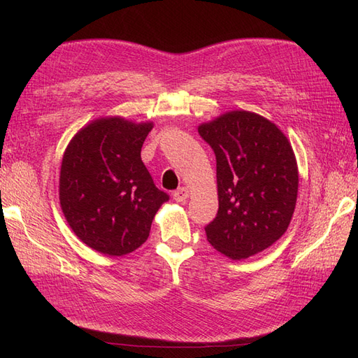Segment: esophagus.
Here are the masks:
<instances>
[{
	"mask_svg": "<svg viewBox=\"0 0 358 358\" xmlns=\"http://www.w3.org/2000/svg\"><path fill=\"white\" fill-rule=\"evenodd\" d=\"M188 197H189V191L185 187H182V188H179V189L173 192V199H175L178 203L185 201Z\"/></svg>",
	"mask_w": 358,
	"mask_h": 358,
	"instance_id": "obj_1",
	"label": "esophagus"
}]
</instances>
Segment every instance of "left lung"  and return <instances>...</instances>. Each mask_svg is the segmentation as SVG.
<instances>
[{
    "instance_id": "left-lung-1",
    "label": "left lung",
    "mask_w": 358,
    "mask_h": 358,
    "mask_svg": "<svg viewBox=\"0 0 358 358\" xmlns=\"http://www.w3.org/2000/svg\"><path fill=\"white\" fill-rule=\"evenodd\" d=\"M216 157L218 213L208 242L231 259L272 246L294 213L299 170L285 134L268 119L233 110L199 127Z\"/></svg>"
}]
</instances>
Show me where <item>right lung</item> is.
Wrapping results in <instances>:
<instances>
[{"label":"right lung","mask_w":358,"mask_h":358,"mask_svg":"<svg viewBox=\"0 0 358 358\" xmlns=\"http://www.w3.org/2000/svg\"><path fill=\"white\" fill-rule=\"evenodd\" d=\"M152 122L100 117L83 127L64 152L59 203L79 239L104 255L136 251L169 196L145 167L142 146Z\"/></svg>","instance_id":"add662e5"}]
</instances>
